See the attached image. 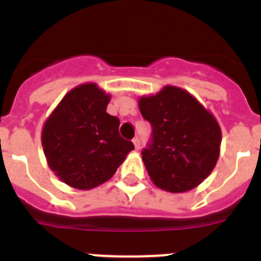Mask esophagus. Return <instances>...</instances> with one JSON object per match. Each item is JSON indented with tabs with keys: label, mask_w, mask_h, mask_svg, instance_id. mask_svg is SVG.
Segmentation results:
<instances>
[{
	"label": "esophagus",
	"mask_w": 261,
	"mask_h": 261,
	"mask_svg": "<svg viewBox=\"0 0 261 261\" xmlns=\"http://www.w3.org/2000/svg\"><path fill=\"white\" fill-rule=\"evenodd\" d=\"M133 145H135L136 150H140V147H141V142L138 138H133Z\"/></svg>",
	"instance_id": "obj_1"
}]
</instances>
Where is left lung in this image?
<instances>
[{"label": "left lung", "mask_w": 261, "mask_h": 261, "mask_svg": "<svg viewBox=\"0 0 261 261\" xmlns=\"http://www.w3.org/2000/svg\"><path fill=\"white\" fill-rule=\"evenodd\" d=\"M138 108L153 128L151 145L142 151L153 183L171 193L200 186L220 156L222 132L213 114L187 90L171 85L138 98Z\"/></svg>", "instance_id": "left-lung-1"}]
</instances>
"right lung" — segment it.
I'll return each instance as SVG.
<instances>
[{"instance_id": "add662e5", "label": "right lung", "mask_w": 261, "mask_h": 261, "mask_svg": "<svg viewBox=\"0 0 261 261\" xmlns=\"http://www.w3.org/2000/svg\"><path fill=\"white\" fill-rule=\"evenodd\" d=\"M111 95L94 82L65 94L41 129L49 168L77 190H93L114 176L135 149L120 137V120L107 114Z\"/></svg>"}]
</instances>
